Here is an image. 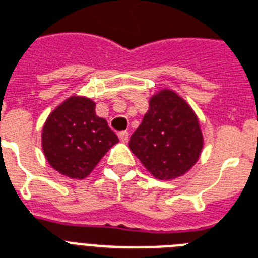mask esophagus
<instances>
[{
	"instance_id": "obj_1",
	"label": "esophagus",
	"mask_w": 258,
	"mask_h": 258,
	"mask_svg": "<svg viewBox=\"0 0 258 258\" xmlns=\"http://www.w3.org/2000/svg\"><path fill=\"white\" fill-rule=\"evenodd\" d=\"M118 138H119V140L122 142V143H127V142H128L130 135H128V133H125V131H123V133H119L118 134Z\"/></svg>"
}]
</instances>
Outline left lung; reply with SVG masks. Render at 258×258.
Segmentation results:
<instances>
[{
	"label": "left lung",
	"instance_id": "1",
	"mask_svg": "<svg viewBox=\"0 0 258 258\" xmlns=\"http://www.w3.org/2000/svg\"><path fill=\"white\" fill-rule=\"evenodd\" d=\"M144 168L159 180H173L200 159L204 136L194 108L173 90L150 98V107L128 143Z\"/></svg>",
	"mask_w": 258,
	"mask_h": 258
}]
</instances>
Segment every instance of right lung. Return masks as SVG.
Segmentation results:
<instances>
[{
  "instance_id": "add662e5",
  "label": "right lung",
  "mask_w": 258,
  "mask_h": 258,
  "mask_svg": "<svg viewBox=\"0 0 258 258\" xmlns=\"http://www.w3.org/2000/svg\"><path fill=\"white\" fill-rule=\"evenodd\" d=\"M42 151L56 172L85 179L119 142L107 120L95 114V102L71 95L56 106L42 128Z\"/></svg>"
}]
</instances>
